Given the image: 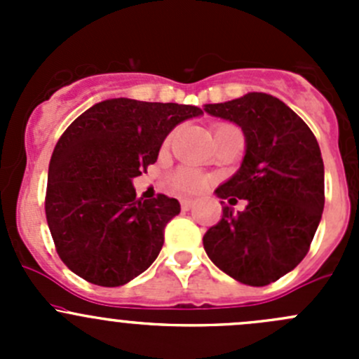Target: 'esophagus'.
I'll use <instances>...</instances> for the list:
<instances>
[{"instance_id":"esophagus-1","label":"esophagus","mask_w":359,"mask_h":359,"mask_svg":"<svg viewBox=\"0 0 359 359\" xmlns=\"http://www.w3.org/2000/svg\"><path fill=\"white\" fill-rule=\"evenodd\" d=\"M194 205H196V201L191 200V198H182V200H180V206H182V210H191Z\"/></svg>"}]
</instances>
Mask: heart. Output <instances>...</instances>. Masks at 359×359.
I'll return each instance as SVG.
<instances>
[{"instance_id": "1", "label": "heart", "mask_w": 359, "mask_h": 359, "mask_svg": "<svg viewBox=\"0 0 359 359\" xmlns=\"http://www.w3.org/2000/svg\"><path fill=\"white\" fill-rule=\"evenodd\" d=\"M170 139L165 140V146H168ZM170 184H172L173 189L177 193H182V194H194V193H200V191L206 189V186L210 184L208 177L203 175L201 172L193 168H179L172 173L170 177Z\"/></svg>"}]
</instances>
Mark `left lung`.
<instances>
[{"label": "left lung", "instance_id": "1", "mask_svg": "<svg viewBox=\"0 0 359 359\" xmlns=\"http://www.w3.org/2000/svg\"><path fill=\"white\" fill-rule=\"evenodd\" d=\"M205 111L241 126V168L215 191L247 201L243 212L222 206V219L203 236L206 255L224 273L252 287L280 280L309 252L325 206V168L309 126L287 104L252 92ZM224 203V201H220Z\"/></svg>", "mask_w": 359, "mask_h": 359}]
</instances>
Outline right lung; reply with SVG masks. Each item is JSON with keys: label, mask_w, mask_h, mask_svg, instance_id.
<instances>
[{"label": "right lung", "mask_w": 359, "mask_h": 359, "mask_svg": "<svg viewBox=\"0 0 359 359\" xmlns=\"http://www.w3.org/2000/svg\"><path fill=\"white\" fill-rule=\"evenodd\" d=\"M201 109L184 104L111 99L60 135L48 166L45 213L60 260L83 280L119 287L156 260L180 205L137 198L133 177L156 163L163 140Z\"/></svg>", "instance_id": "add662e5"}]
</instances>
